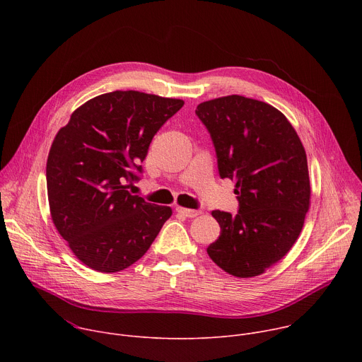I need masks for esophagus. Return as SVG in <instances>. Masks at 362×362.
Returning <instances> with one entry per match:
<instances>
[{
    "instance_id": "1",
    "label": "esophagus",
    "mask_w": 362,
    "mask_h": 362,
    "mask_svg": "<svg viewBox=\"0 0 362 362\" xmlns=\"http://www.w3.org/2000/svg\"><path fill=\"white\" fill-rule=\"evenodd\" d=\"M176 212L185 218H196L199 216L202 212L200 211H194V209H186V208H182V206H176Z\"/></svg>"
}]
</instances>
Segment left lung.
Instances as JSON below:
<instances>
[{
	"mask_svg": "<svg viewBox=\"0 0 362 362\" xmlns=\"http://www.w3.org/2000/svg\"><path fill=\"white\" fill-rule=\"evenodd\" d=\"M196 115L239 202L236 215L212 212L221 235L206 250L225 272L257 276L282 259L302 230L311 200L305 148L288 119L259 100L219 97L200 103Z\"/></svg>",
	"mask_w": 362,
	"mask_h": 362,
	"instance_id": "1",
	"label": "left lung"
}]
</instances>
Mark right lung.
I'll return each instance as SVG.
<instances>
[{"mask_svg": "<svg viewBox=\"0 0 362 362\" xmlns=\"http://www.w3.org/2000/svg\"><path fill=\"white\" fill-rule=\"evenodd\" d=\"M185 105L134 90L100 94L59 130L47 159L51 219L73 253L97 272H120L147 252L169 206L132 194L151 139Z\"/></svg>", "mask_w": 362, "mask_h": 362, "instance_id": "1", "label": "right lung"}]
</instances>
